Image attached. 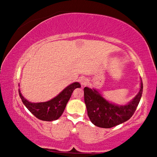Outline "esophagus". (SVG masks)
<instances>
[{"label": "esophagus", "mask_w": 157, "mask_h": 157, "mask_svg": "<svg viewBox=\"0 0 157 157\" xmlns=\"http://www.w3.org/2000/svg\"><path fill=\"white\" fill-rule=\"evenodd\" d=\"M80 83H81V86H86L89 82H88L87 78H81Z\"/></svg>", "instance_id": "1"}]
</instances>
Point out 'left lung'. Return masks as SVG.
<instances>
[{
	"label": "left lung",
	"instance_id": "left-lung-1",
	"mask_svg": "<svg viewBox=\"0 0 157 157\" xmlns=\"http://www.w3.org/2000/svg\"><path fill=\"white\" fill-rule=\"evenodd\" d=\"M83 91L84 101L90 121L98 127L108 128L119 125L132 117L142 95L143 83L141 78L138 94L124 105H118L109 101L96 89L85 87Z\"/></svg>",
	"mask_w": 157,
	"mask_h": 157
}]
</instances>
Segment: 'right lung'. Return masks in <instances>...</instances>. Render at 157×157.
Returning <instances> with one entry per match:
<instances>
[{"label":"right lung","mask_w":157,"mask_h":157,"mask_svg":"<svg viewBox=\"0 0 157 157\" xmlns=\"http://www.w3.org/2000/svg\"><path fill=\"white\" fill-rule=\"evenodd\" d=\"M80 87V83L78 82H74L68 85L52 99L45 102L37 103L29 101L26 98H24V96H23L20 89H18V92L23 104L29 109L30 112L33 113L38 119L42 121H51L57 120L61 117L68 100L71 96L73 91L77 88Z\"/></svg>","instance_id":"right-lung-1"}]
</instances>
